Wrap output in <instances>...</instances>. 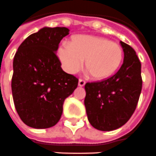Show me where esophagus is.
<instances>
[{
  "instance_id": "esophagus-1",
  "label": "esophagus",
  "mask_w": 156,
  "mask_h": 156,
  "mask_svg": "<svg viewBox=\"0 0 156 156\" xmlns=\"http://www.w3.org/2000/svg\"><path fill=\"white\" fill-rule=\"evenodd\" d=\"M85 84H86V81H85V80H81V79H80V80H79V82H78L79 87H84V86H85Z\"/></svg>"
}]
</instances>
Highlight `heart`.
Returning a JSON list of instances; mask_svg holds the SVG:
<instances>
[{
    "mask_svg": "<svg viewBox=\"0 0 156 156\" xmlns=\"http://www.w3.org/2000/svg\"><path fill=\"white\" fill-rule=\"evenodd\" d=\"M63 68L69 74L78 72L83 66L93 80H106L114 75L122 65L123 50L118 43L105 37L76 35L69 44H63L58 49Z\"/></svg>",
    "mask_w": 156,
    "mask_h": 156,
    "instance_id": "1",
    "label": "heart"
}]
</instances>
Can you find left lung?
<instances>
[{
    "instance_id": "8db88e82",
    "label": "left lung",
    "mask_w": 156,
    "mask_h": 156,
    "mask_svg": "<svg viewBox=\"0 0 156 156\" xmlns=\"http://www.w3.org/2000/svg\"><path fill=\"white\" fill-rule=\"evenodd\" d=\"M124 58L114 76L85 86V107L92 127L101 131L119 129L133 115L142 90L141 63L132 47L120 42Z\"/></svg>"
}]
</instances>
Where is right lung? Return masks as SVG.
<instances>
[{
  "label": "right lung",
  "mask_w": 156,
  "mask_h": 156,
  "mask_svg": "<svg viewBox=\"0 0 156 156\" xmlns=\"http://www.w3.org/2000/svg\"><path fill=\"white\" fill-rule=\"evenodd\" d=\"M69 32L67 27H43L23 41L14 56V105L20 119L31 128L55 126L66 98L78 86V79L63 70L55 53Z\"/></svg>",
  "instance_id": "obj_1"
}]
</instances>
